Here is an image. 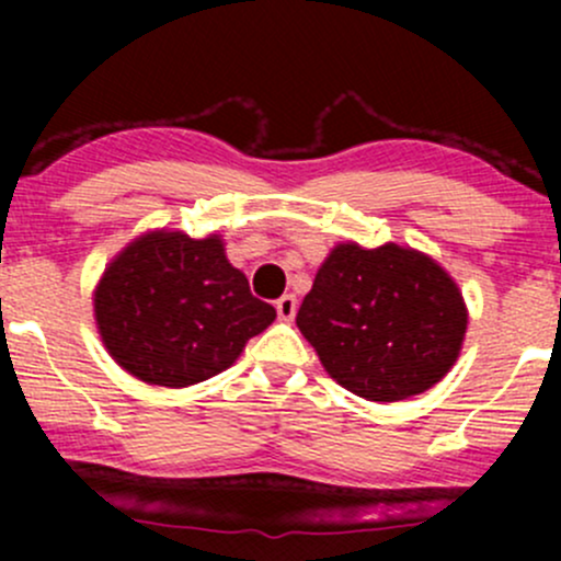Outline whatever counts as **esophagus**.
Segmentation results:
<instances>
[{"mask_svg": "<svg viewBox=\"0 0 561 561\" xmlns=\"http://www.w3.org/2000/svg\"><path fill=\"white\" fill-rule=\"evenodd\" d=\"M296 309H298L296 296H282L279 301H276V314H279V320L285 322H290L293 317H296Z\"/></svg>", "mask_w": 561, "mask_h": 561, "instance_id": "34e87169", "label": "esophagus"}]
</instances>
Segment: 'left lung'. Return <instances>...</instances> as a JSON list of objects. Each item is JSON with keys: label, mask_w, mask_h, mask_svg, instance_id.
I'll use <instances>...</instances> for the list:
<instances>
[{"label": "left lung", "mask_w": 561, "mask_h": 561, "mask_svg": "<svg viewBox=\"0 0 561 561\" xmlns=\"http://www.w3.org/2000/svg\"><path fill=\"white\" fill-rule=\"evenodd\" d=\"M467 304L456 279L412 247L344 241L317 268L298 328L322 369L366 401L434 388L458 360Z\"/></svg>", "instance_id": "8db88e82"}]
</instances>
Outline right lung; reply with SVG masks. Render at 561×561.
<instances>
[{
    "label": "right lung",
    "mask_w": 561,
    "mask_h": 561,
    "mask_svg": "<svg viewBox=\"0 0 561 561\" xmlns=\"http://www.w3.org/2000/svg\"><path fill=\"white\" fill-rule=\"evenodd\" d=\"M276 309L249 293L225 254L222 236L190 239L149 230L105 265L94 320L107 355L127 375L186 388L230 369Z\"/></svg>",
    "instance_id": "add662e5"
}]
</instances>
